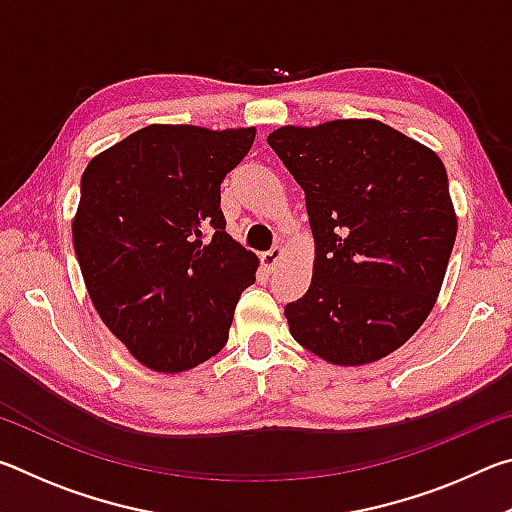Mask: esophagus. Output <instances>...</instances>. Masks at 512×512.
<instances>
[{
    "mask_svg": "<svg viewBox=\"0 0 512 512\" xmlns=\"http://www.w3.org/2000/svg\"><path fill=\"white\" fill-rule=\"evenodd\" d=\"M282 255H284V248L282 246H273L271 250H266V253H262V266L266 268V271H273V268L277 266V262H280Z\"/></svg>",
    "mask_w": 512,
    "mask_h": 512,
    "instance_id": "34e87169",
    "label": "esophagus"
}]
</instances>
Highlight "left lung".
<instances>
[{"label":"left lung","mask_w":512,"mask_h":512,"mask_svg":"<svg viewBox=\"0 0 512 512\" xmlns=\"http://www.w3.org/2000/svg\"><path fill=\"white\" fill-rule=\"evenodd\" d=\"M268 144L305 192L314 275L291 336L336 366L400 348L436 305L456 239L445 164L377 119L282 126Z\"/></svg>","instance_id":"obj_1"}]
</instances>
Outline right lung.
Masks as SVG:
<instances>
[{"label":"right lung","instance_id":"obj_1","mask_svg":"<svg viewBox=\"0 0 512 512\" xmlns=\"http://www.w3.org/2000/svg\"><path fill=\"white\" fill-rule=\"evenodd\" d=\"M255 128L153 124L90 160L72 223L94 309L158 372L214 357L257 257L225 232L221 183Z\"/></svg>","mask_w":512,"mask_h":512}]
</instances>
